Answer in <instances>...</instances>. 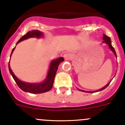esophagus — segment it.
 <instances>
[{"label": "esophagus", "instance_id": "1", "mask_svg": "<svg viewBox=\"0 0 125 125\" xmlns=\"http://www.w3.org/2000/svg\"><path fill=\"white\" fill-rule=\"evenodd\" d=\"M63 57L65 60H70V59H71V55H70V53L66 52V53H65V54H64Z\"/></svg>", "mask_w": 125, "mask_h": 125}]
</instances>
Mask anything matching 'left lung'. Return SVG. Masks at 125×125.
<instances>
[{
	"label": "left lung",
	"instance_id": "left-lung-1",
	"mask_svg": "<svg viewBox=\"0 0 125 125\" xmlns=\"http://www.w3.org/2000/svg\"><path fill=\"white\" fill-rule=\"evenodd\" d=\"M103 40H104V41H103V42H104V43H107V44H108V45H109V48H110V49H111V50H112V51L114 53L115 55V56H116V57H117V54H116L114 48V47L112 46V44H111V38H110V37H107V35H106L103 34ZM110 82H109V83H107V84L105 86V87H104L103 88H101V89L98 90L96 91V92H85V91L81 90H79L82 91V92H89V93H94V92H100V91H101V90H104V88H106V87H107V86H108L109 85ZM78 90H79V89H78Z\"/></svg>",
	"mask_w": 125,
	"mask_h": 125
}]
</instances>
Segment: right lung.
<instances>
[{"mask_svg": "<svg viewBox=\"0 0 125 125\" xmlns=\"http://www.w3.org/2000/svg\"><path fill=\"white\" fill-rule=\"evenodd\" d=\"M43 35L42 32H40L38 30H32L30 32H27L25 35L21 37L18 41V43H19L21 41L26 40L27 38H30V37H40L41 36ZM14 48L12 50L11 54L13 53V51L14 50ZM64 60V59L63 57H60L59 59L54 60L52 61L51 63L50 68H49V72H48V76H47L46 79L45 81L42 83H25V82H22V81H19L15 75L13 74V71L11 70L10 66V64L8 63V68H9V71L10 72L11 74L12 77L14 79L15 82H16L17 85L18 87L22 90L24 91L25 92H29L31 93H44V92H47L48 91L50 90L52 88L53 86V83H54V78H55V74H56L57 71L58 67H59V64L60 62H63Z\"/></svg>", "mask_w": 125, "mask_h": 125, "instance_id": "right-lung-1", "label": "right lung"}]
</instances>
